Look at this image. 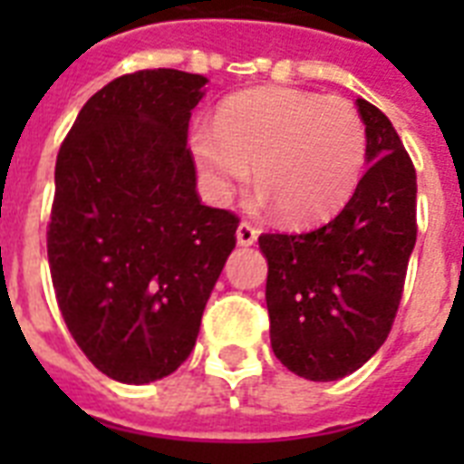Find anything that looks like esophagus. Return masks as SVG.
<instances>
[{"mask_svg": "<svg viewBox=\"0 0 464 464\" xmlns=\"http://www.w3.org/2000/svg\"><path fill=\"white\" fill-rule=\"evenodd\" d=\"M236 240H238V246L243 247L253 246L255 240H257V231H255L250 224H240L238 228H236Z\"/></svg>", "mask_w": 464, "mask_h": 464, "instance_id": "obj_1", "label": "esophagus"}]
</instances>
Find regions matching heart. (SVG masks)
<instances>
[{
	"label": "heart",
	"mask_w": 464,
	"mask_h": 464,
	"mask_svg": "<svg viewBox=\"0 0 464 464\" xmlns=\"http://www.w3.org/2000/svg\"><path fill=\"white\" fill-rule=\"evenodd\" d=\"M188 149L214 202H228L255 166L260 207H276L286 224H315L359 185L366 127L342 98L262 86L224 101L217 122H192Z\"/></svg>",
	"instance_id": "b5f03b06"
}]
</instances>
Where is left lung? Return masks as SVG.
<instances>
[{"label":"left lung","mask_w":464,"mask_h":464,"mask_svg":"<svg viewBox=\"0 0 464 464\" xmlns=\"http://www.w3.org/2000/svg\"><path fill=\"white\" fill-rule=\"evenodd\" d=\"M366 173L337 217L308 233H267L269 339L305 381H339L388 339L417 243V173L395 127L356 98Z\"/></svg>","instance_id":"obj_1"}]
</instances>
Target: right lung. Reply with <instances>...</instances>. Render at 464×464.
<instances>
[{"label":"right lung","mask_w":464,"mask_h":464,"mask_svg":"<svg viewBox=\"0 0 464 464\" xmlns=\"http://www.w3.org/2000/svg\"><path fill=\"white\" fill-rule=\"evenodd\" d=\"M207 76L144 69L93 93L54 166L47 260L62 317L127 385L188 359L238 218L202 204L188 125Z\"/></svg>","instance_id":"right-lung-1"}]
</instances>
